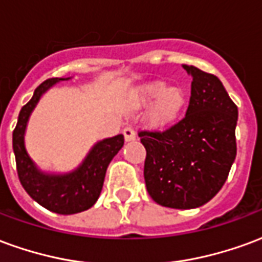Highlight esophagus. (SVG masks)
Returning <instances> with one entry per match:
<instances>
[{
	"label": "esophagus",
	"mask_w": 262,
	"mask_h": 262,
	"mask_svg": "<svg viewBox=\"0 0 262 262\" xmlns=\"http://www.w3.org/2000/svg\"><path fill=\"white\" fill-rule=\"evenodd\" d=\"M123 136H125L126 142H133V140H136V132L133 130L130 126H127L123 129Z\"/></svg>",
	"instance_id": "34e87169"
}]
</instances>
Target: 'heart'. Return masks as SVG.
<instances>
[{
	"label": "heart",
	"instance_id": "1",
	"mask_svg": "<svg viewBox=\"0 0 262 262\" xmlns=\"http://www.w3.org/2000/svg\"><path fill=\"white\" fill-rule=\"evenodd\" d=\"M137 102L148 106L146 120L150 127L167 129L181 118L187 108L188 94L181 85H168L165 81H151L139 88Z\"/></svg>",
	"mask_w": 262,
	"mask_h": 262
}]
</instances>
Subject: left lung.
<instances>
[{"label": "left lung", "mask_w": 262, "mask_h": 262, "mask_svg": "<svg viewBox=\"0 0 262 262\" xmlns=\"http://www.w3.org/2000/svg\"><path fill=\"white\" fill-rule=\"evenodd\" d=\"M192 77L187 115L164 132H140L146 148L144 181L154 202L193 209L209 202L236 159L238 112L213 74L182 66Z\"/></svg>", "instance_id": "8db88e82"}]
</instances>
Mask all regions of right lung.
<instances>
[{"instance_id": "right-lung-1", "label": "right lung", "mask_w": 262, "mask_h": 262, "mask_svg": "<svg viewBox=\"0 0 262 262\" xmlns=\"http://www.w3.org/2000/svg\"><path fill=\"white\" fill-rule=\"evenodd\" d=\"M67 78H49L37 86L33 97L25 106H22L18 123L12 133V148L18 177L28 195L43 208L59 214L80 213L90 209L97 202L102 191L103 180L109 163L123 147V135L103 139L97 142L88 151L75 170L64 174H52L42 171L31 159L25 147V132L28 120L39 99L54 84Z\"/></svg>"}]
</instances>
